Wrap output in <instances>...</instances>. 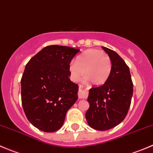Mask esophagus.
Masks as SVG:
<instances>
[{
	"label": "esophagus",
	"mask_w": 153,
	"mask_h": 153,
	"mask_svg": "<svg viewBox=\"0 0 153 153\" xmlns=\"http://www.w3.org/2000/svg\"><path fill=\"white\" fill-rule=\"evenodd\" d=\"M79 98H86L87 97V92H86V89H84L82 86H79Z\"/></svg>",
	"instance_id": "34e87169"
}]
</instances>
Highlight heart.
<instances>
[{
	"label": "heart",
	"mask_w": 153,
	"mask_h": 153,
	"mask_svg": "<svg viewBox=\"0 0 153 153\" xmlns=\"http://www.w3.org/2000/svg\"><path fill=\"white\" fill-rule=\"evenodd\" d=\"M112 62L107 54L101 50L91 49L78 57L76 61L69 64V70L72 81H78L84 75L86 81L94 85H101L109 78Z\"/></svg>",
	"instance_id": "b5f03b06"
}]
</instances>
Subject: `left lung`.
I'll use <instances>...</instances> for the list:
<instances>
[{
    "mask_svg": "<svg viewBox=\"0 0 153 153\" xmlns=\"http://www.w3.org/2000/svg\"><path fill=\"white\" fill-rule=\"evenodd\" d=\"M112 62L109 78L104 84L89 89V108L86 119L89 126L101 131L118 125L126 117L133 94V84L128 66L118 53L102 47Z\"/></svg>",
    "mask_w": 153,
    "mask_h": 153,
    "instance_id": "8db88e82",
    "label": "left lung"
}]
</instances>
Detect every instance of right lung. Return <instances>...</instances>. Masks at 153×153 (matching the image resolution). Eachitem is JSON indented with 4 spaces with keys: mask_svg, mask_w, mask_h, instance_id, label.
<instances>
[{
    "mask_svg": "<svg viewBox=\"0 0 153 153\" xmlns=\"http://www.w3.org/2000/svg\"><path fill=\"white\" fill-rule=\"evenodd\" d=\"M79 52L65 46H48L26 65L21 81L22 106L29 122L43 132L58 130L78 99V86L69 78V67Z\"/></svg>",
    "mask_w": 153,
    "mask_h": 153,
    "instance_id": "right-lung-1",
    "label": "right lung"
}]
</instances>
